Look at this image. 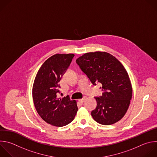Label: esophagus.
Listing matches in <instances>:
<instances>
[{
	"label": "esophagus",
	"instance_id": "34e87169",
	"mask_svg": "<svg viewBox=\"0 0 157 157\" xmlns=\"http://www.w3.org/2000/svg\"><path fill=\"white\" fill-rule=\"evenodd\" d=\"M86 100V98L84 97V98H81V99H79V102L80 103H83L84 101V100Z\"/></svg>",
	"mask_w": 157,
	"mask_h": 157
}]
</instances>
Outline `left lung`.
Returning a JSON list of instances; mask_svg holds the SVG:
<instances>
[{
	"mask_svg": "<svg viewBox=\"0 0 157 157\" xmlns=\"http://www.w3.org/2000/svg\"><path fill=\"white\" fill-rule=\"evenodd\" d=\"M76 63L93 85L101 84L102 95L95 97L97 107L92 111L93 119L103 125L113 124L126 114L132 95L127 71L121 63L106 52H88Z\"/></svg>",
	"mask_w": 157,
	"mask_h": 157,
	"instance_id": "obj_1",
	"label": "left lung"
}]
</instances>
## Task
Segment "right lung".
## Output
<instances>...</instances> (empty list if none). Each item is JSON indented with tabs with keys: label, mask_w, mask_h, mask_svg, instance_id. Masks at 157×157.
Here are the masks:
<instances>
[{
	"label": "right lung",
	"mask_w": 157,
	"mask_h": 157,
	"mask_svg": "<svg viewBox=\"0 0 157 157\" xmlns=\"http://www.w3.org/2000/svg\"><path fill=\"white\" fill-rule=\"evenodd\" d=\"M75 55L57 54L42 65L33 86V100L35 109L46 123L56 127L70 123L78 112L77 101L68 97L57 96L60 92V81Z\"/></svg>",
	"instance_id": "right-lung-1"
}]
</instances>
